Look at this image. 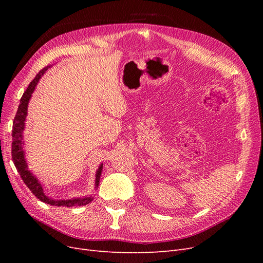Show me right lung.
<instances>
[{"mask_svg":"<svg viewBox=\"0 0 263 263\" xmlns=\"http://www.w3.org/2000/svg\"><path fill=\"white\" fill-rule=\"evenodd\" d=\"M48 68H50V66H47L43 70L39 71L34 80L29 83L28 87L26 89V91L24 92L23 97L21 99L17 113L15 115L14 122H13L12 159L22 180L27 185V187L31 191V193L38 198V200H41L46 204H50L52 206H67V208L86 205L93 201V195L70 198V200H57V201L52 200V198L48 197L44 193V189H43V185L41 184V182H39V180L34 176L33 172L28 170V165L25 158V150H24V144H25V142H24V139H23L24 138L23 133H24V129H25V121L27 117L28 103L31 98V94L34 93L36 89V85L38 84L39 80H41V78L44 76V73L48 70ZM102 169H103V164L99 166V169L97 170V174H95V189H98L100 184Z\"/></svg>","mask_w":263,"mask_h":263,"instance_id":"right-lung-1","label":"right lung"}]
</instances>
